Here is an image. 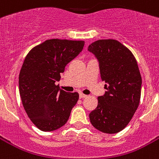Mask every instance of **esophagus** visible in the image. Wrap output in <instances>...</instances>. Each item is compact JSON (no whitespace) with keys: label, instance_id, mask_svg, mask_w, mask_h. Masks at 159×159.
I'll return each mask as SVG.
<instances>
[{"label":"esophagus","instance_id":"1","mask_svg":"<svg viewBox=\"0 0 159 159\" xmlns=\"http://www.w3.org/2000/svg\"><path fill=\"white\" fill-rule=\"evenodd\" d=\"M86 96H87V95H85V94H83V93H79V97H80V99H83V98H86Z\"/></svg>","mask_w":159,"mask_h":159}]
</instances>
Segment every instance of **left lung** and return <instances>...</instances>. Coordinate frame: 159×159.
I'll return each instance as SVG.
<instances>
[{
  "mask_svg": "<svg viewBox=\"0 0 159 159\" xmlns=\"http://www.w3.org/2000/svg\"><path fill=\"white\" fill-rule=\"evenodd\" d=\"M88 50L99 60L101 79L108 85L89 114L91 123L104 133H117L128 125L140 104L142 79L137 61L131 50L114 39L95 41Z\"/></svg>",
  "mask_w": 159,
  "mask_h": 159,
  "instance_id": "left-lung-1",
  "label": "left lung"
}]
</instances>
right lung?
Returning <instances> with one entry per match:
<instances>
[{
    "label": "right lung",
    "mask_w": 159,
    "mask_h": 159,
    "mask_svg": "<svg viewBox=\"0 0 159 159\" xmlns=\"http://www.w3.org/2000/svg\"><path fill=\"white\" fill-rule=\"evenodd\" d=\"M84 44V41L46 40L34 46L24 59L19 77V95L28 117L41 131L64 126L77 104L78 93L59 90L55 82Z\"/></svg>",
    "instance_id": "right-lung-1"
}]
</instances>
